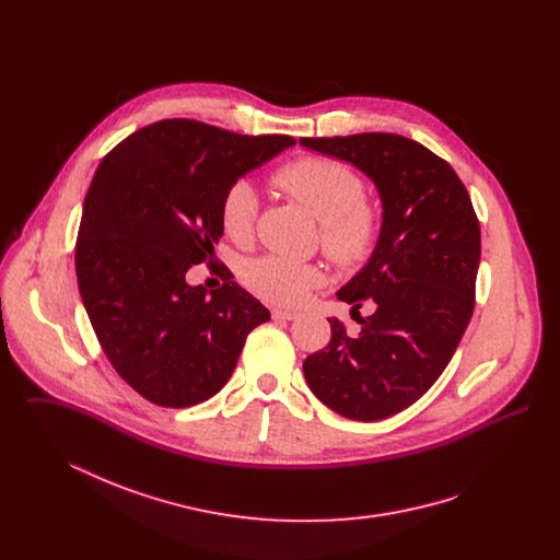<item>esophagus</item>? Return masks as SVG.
Instances as JSON below:
<instances>
[{
    "instance_id": "34e87169",
    "label": "esophagus",
    "mask_w": 560,
    "mask_h": 560,
    "mask_svg": "<svg viewBox=\"0 0 560 560\" xmlns=\"http://www.w3.org/2000/svg\"><path fill=\"white\" fill-rule=\"evenodd\" d=\"M272 319H275V320L298 319V313H293V311H281V308H275V311H272Z\"/></svg>"
}]
</instances>
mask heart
Returning a JSON list of instances; mask_svg holds the SVG:
<instances>
[{
  "mask_svg": "<svg viewBox=\"0 0 560 560\" xmlns=\"http://www.w3.org/2000/svg\"><path fill=\"white\" fill-rule=\"evenodd\" d=\"M275 185L320 222L323 252L340 267L363 262L380 235V215L363 199L361 178L347 165L325 158H302L279 167ZM258 215V195L247 180H235L220 201V224L233 241H247ZM323 279L313 265L267 256L245 270V283L272 304L298 306Z\"/></svg>",
  "mask_w": 560,
  "mask_h": 560,
  "instance_id": "b5f03b06",
  "label": "heart"
}]
</instances>
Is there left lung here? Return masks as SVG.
<instances>
[{
	"mask_svg": "<svg viewBox=\"0 0 560 560\" xmlns=\"http://www.w3.org/2000/svg\"><path fill=\"white\" fill-rule=\"evenodd\" d=\"M320 155L354 165L377 188L382 226L368 265L338 300L359 315V336L329 319V345L302 370L336 413L375 422L413 405L452 361L475 308L480 229L468 190L447 161L397 133L300 138Z\"/></svg>",
	"mask_w": 560,
	"mask_h": 560,
	"instance_id": "1",
	"label": "left lung"
}]
</instances>
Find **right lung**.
<instances>
[{"label":"right lung","instance_id":"obj_1","mask_svg":"<svg viewBox=\"0 0 560 560\" xmlns=\"http://www.w3.org/2000/svg\"><path fill=\"white\" fill-rule=\"evenodd\" d=\"M292 144L163 119L101 161L83 201L78 285L110 365L144 399L176 409L210 399L247 334L270 319L226 268L212 292L187 272L213 265L224 190Z\"/></svg>","mask_w":560,"mask_h":560}]
</instances>
